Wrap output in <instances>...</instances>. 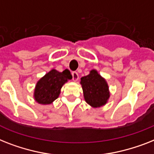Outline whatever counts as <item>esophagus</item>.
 Masks as SVG:
<instances>
[{
    "label": "esophagus",
    "mask_w": 154,
    "mask_h": 154,
    "mask_svg": "<svg viewBox=\"0 0 154 154\" xmlns=\"http://www.w3.org/2000/svg\"><path fill=\"white\" fill-rule=\"evenodd\" d=\"M72 76H73V81H77V80L79 79V76H78V73L77 72H73L72 73Z\"/></svg>",
    "instance_id": "obj_1"
}]
</instances>
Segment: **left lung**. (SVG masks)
<instances>
[{
	"label": "left lung",
	"instance_id": "left-lung-1",
	"mask_svg": "<svg viewBox=\"0 0 154 154\" xmlns=\"http://www.w3.org/2000/svg\"><path fill=\"white\" fill-rule=\"evenodd\" d=\"M81 85L86 103L92 107H100L106 104L110 97L109 88L106 80L96 69L81 78Z\"/></svg>",
	"mask_w": 154,
	"mask_h": 154
}]
</instances>
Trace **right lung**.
Returning <instances> with one entry per match:
<instances>
[{
    "label": "right lung",
    "instance_id": "obj_1",
    "mask_svg": "<svg viewBox=\"0 0 154 154\" xmlns=\"http://www.w3.org/2000/svg\"><path fill=\"white\" fill-rule=\"evenodd\" d=\"M72 79L70 72L65 69L58 72L53 69L37 82L34 98L40 104H50L59 97L61 88L68 80Z\"/></svg>",
    "mask_w": 154,
    "mask_h": 154
}]
</instances>
